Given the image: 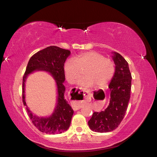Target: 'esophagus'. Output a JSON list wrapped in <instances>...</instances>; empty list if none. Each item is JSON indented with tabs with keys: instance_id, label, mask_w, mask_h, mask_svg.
<instances>
[{
	"instance_id": "obj_1",
	"label": "esophagus",
	"mask_w": 157,
	"mask_h": 157,
	"mask_svg": "<svg viewBox=\"0 0 157 157\" xmlns=\"http://www.w3.org/2000/svg\"><path fill=\"white\" fill-rule=\"evenodd\" d=\"M77 91H78V93L80 94V95H77V97H80V95L82 96V95H81V93H82V90H81L80 89H77V88L75 89V91H74V94H75V95H76V93H75V92H76ZM81 108H82V105H81L80 103H77V104H76L75 105L73 106V108L74 110H78V109H80Z\"/></svg>"
}]
</instances>
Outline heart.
Returning <instances> with one entry per match:
<instances>
[{
    "instance_id": "b5f03b06",
    "label": "heart",
    "mask_w": 157,
    "mask_h": 157,
    "mask_svg": "<svg viewBox=\"0 0 157 157\" xmlns=\"http://www.w3.org/2000/svg\"><path fill=\"white\" fill-rule=\"evenodd\" d=\"M115 69L113 61L96 52L80 53L74 60H67L64 66L65 77L72 84L80 78V70H86L85 77L78 82L82 87H93L95 84L100 87H105L113 77Z\"/></svg>"
}]
</instances>
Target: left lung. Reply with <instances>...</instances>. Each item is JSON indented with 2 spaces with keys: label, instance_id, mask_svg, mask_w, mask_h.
I'll list each match as a JSON object with an SVG mask.
<instances>
[{
  "label": "left lung",
  "instance_id": "8db88e82",
  "mask_svg": "<svg viewBox=\"0 0 157 157\" xmlns=\"http://www.w3.org/2000/svg\"><path fill=\"white\" fill-rule=\"evenodd\" d=\"M115 71L108 86L110 101L101 112H94L88 121L90 128L95 132L106 133L115 129L126 114L130 98L131 75L127 61L117 52H112Z\"/></svg>",
  "mask_w": 157,
  "mask_h": 157
}]
</instances>
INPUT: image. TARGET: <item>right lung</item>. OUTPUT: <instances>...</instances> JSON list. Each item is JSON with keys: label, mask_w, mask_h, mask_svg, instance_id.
Returning <instances> with one entry per match:
<instances>
[{"label": "right lung", "mask_w": 157, "mask_h": 157, "mask_svg": "<svg viewBox=\"0 0 157 157\" xmlns=\"http://www.w3.org/2000/svg\"><path fill=\"white\" fill-rule=\"evenodd\" d=\"M70 51L51 46L36 53L28 62L23 77L22 100L34 126L41 132L50 135L62 133L70 128L73 110L64 98V63ZM35 71H45L51 75L57 87V103L52 113L48 117H39L29 109L25 99V86L29 75Z\"/></svg>", "instance_id": "obj_1"}]
</instances>
